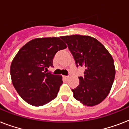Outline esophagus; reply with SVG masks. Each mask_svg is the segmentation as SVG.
Returning a JSON list of instances; mask_svg holds the SVG:
<instances>
[{
  "label": "esophagus",
  "mask_w": 129,
  "mask_h": 129,
  "mask_svg": "<svg viewBox=\"0 0 129 129\" xmlns=\"http://www.w3.org/2000/svg\"><path fill=\"white\" fill-rule=\"evenodd\" d=\"M63 78L65 80H68V79L69 78V76H63Z\"/></svg>",
  "instance_id": "obj_1"
}]
</instances>
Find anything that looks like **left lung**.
Segmentation results:
<instances>
[{
	"instance_id": "1",
	"label": "left lung",
	"mask_w": 129,
	"mask_h": 129,
	"mask_svg": "<svg viewBox=\"0 0 129 129\" xmlns=\"http://www.w3.org/2000/svg\"><path fill=\"white\" fill-rule=\"evenodd\" d=\"M74 56L77 66L85 68L80 84L72 89L75 99L83 105L100 104L109 94L115 77L112 55L100 41L88 35L62 36Z\"/></svg>"
}]
</instances>
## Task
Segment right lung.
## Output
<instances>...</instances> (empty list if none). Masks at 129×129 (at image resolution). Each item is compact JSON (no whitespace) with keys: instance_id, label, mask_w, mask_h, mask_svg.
Masks as SVG:
<instances>
[{"instance_id":"obj_1","label":"right lung","mask_w":129,"mask_h":129,"mask_svg":"<svg viewBox=\"0 0 129 129\" xmlns=\"http://www.w3.org/2000/svg\"><path fill=\"white\" fill-rule=\"evenodd\" d=\"M67 47L61 37L35 38L23 45L13 58L11 80L19 96L34 106H43L57 96L62 76L47 72L57 51Z\"/></svg>"}]
</instances>
